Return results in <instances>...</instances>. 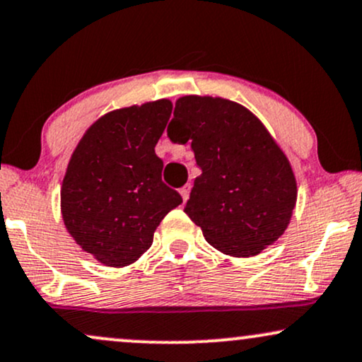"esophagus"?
I'll list each match as a JSON object with an SVG mask.
<instances>
[{
	"label": "esophagus",
	"mask_w": 362,
	"mask_h": 362,
	"mask_svg": "<svg viewBox=\"0 0 362 362\" xmlns=\"http://www.w3.org/2000/svg\"><path fill=\"white\" fill-rule=\"evenodd\" d=\"M189 194H190V185L187 184V185H184L180 189V195H182V199H184V202H185L187 199H189Z\"/></svg>",
	"instance_id": "34e87169"
}]
</instances>
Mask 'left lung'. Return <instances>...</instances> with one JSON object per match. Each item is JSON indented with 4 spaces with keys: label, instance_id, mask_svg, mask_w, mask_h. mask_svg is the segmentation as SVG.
I'll list each match as a JSON object with an SVG mask.
<instances>
[{
    "label": "left lung",
    "instance_id": "obj_1",
    "mask_svg": "<svg viewBox=\"0 0 362 362\" xmlns=\"http://www.w3.org/2000/svg\"><path fill=\"white\" fill-rule=\"evenodd\" d=\"M173 143H190L202 173L184 212L224 255L247 258L285 233L297 182L285 153L241 104L185 95L167 128Z\"/></svg>",
    "mask_w": 362,
    "mask_h": 362
}]
</instances>
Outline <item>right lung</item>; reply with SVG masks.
I'll return each mask as SVG.
<instances>
[{
	"instance_id": "add662e5",
	"label": "right lung",
	"mask_w": 362,
	"mask_h": 362,
	"mask_svg": "<svg viewBox=\"0 0 362 362\" xmlns=\"http://www.w3.org/2000/svg\"><path fill=\"white\" fill-rule=\"evenodd\" d=\"M170 115L168 99L111 111L74 150L60 192L64 223L106 267L134 263L163 217L182 204L163 184V162L155 153Z\"/></svg>"
}]
</instances>
